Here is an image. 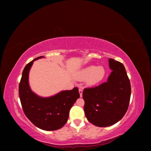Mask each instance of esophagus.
Instances as JSON below:
<instances>
[{
    "mask_svg": "<svg viewBox=\"0 0 151 151\" xmlns=\"http://www.w3.org/2000/svg\"><path fill=\"white\" fill-rule=\"evenodd\" d=\"M82 88H80L79 89V93H80V96H81V97H82Z\"/></svg>",
    "mask_w": 151,
    "mask_h": 151,
    "instance_id": "esophagus-1",
    "label": "esophagus"
}]
</instances>
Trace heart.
<instances>
[{
  "instance_id": "heart-1",
  "label": "heart",
  "mask_w": 151,
  "mask_h": 151,
  "mask_svg": "<svg viewBox=\"0 0 151 151\" xmlns=\"http://www.w3.org/2000/svg\"><path fill=\"white\" fill-rule=\"evenodd\" d=\"M105 75L106 70L102 66L90 65L79 70L75 77L78 81L86 80V84L88 86H94L101 82Z\"/></svg>"
}]
</instances>
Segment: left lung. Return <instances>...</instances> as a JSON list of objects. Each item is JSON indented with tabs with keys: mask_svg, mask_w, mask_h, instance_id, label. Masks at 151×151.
<instances>
[{
	"mask_svg": "<svg viewBox=\"0 0 151 151\" xmlns=\"http://www.w3.org/2000/svg\"><path fill=\"white\" fill-rule=\"evenodd\" d=\"M112 70L107 82L82 93L86 118L99 127L113 125L123 117L129 108L131 86L124 65L110 58Z\"/></svg>",
	"mask_w": 151,
	"mask_h": 151,
	"instance_id": "left-lung-1",
	"label": "left lung"
}]
</instances>
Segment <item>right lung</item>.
<instances>
[{"label":"right lung","mask_w":151,"mask_h":151,"mask_svg":"<svg viewBox=\"0 0 151 151\" xmlns=\"http://www.w3.org/2000/svg\"><path fill=\"white\" fill-rule=\"evenodd\" d=\"M35 58L25 66L19 86V98L25 115L35 126L47 131L63 127L69 117L70 108L80 97L78 88L65 90L49 97H41L31 90L28 76Z\"/></svg>","instance_id":"1"}]
</instances>
